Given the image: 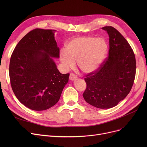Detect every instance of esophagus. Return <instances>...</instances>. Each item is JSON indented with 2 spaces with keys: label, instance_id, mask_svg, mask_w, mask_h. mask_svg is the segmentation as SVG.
I'll list each match as a JSON object with an SVG mask.
<instances>
[{
  "label": "esophagus",
  "instance_id": "esophagus-1",
  "mask_svg": "<svg viewBox=\"0 0 147 147\" xmlns=\"http://www.w3.org/2000/svg\"><path fill=\"white\" fill-rule=\"evenodd\" d=\"M69 80H76L77 78H78V77H77L73 73H70V74H69Z\"/></svg>",
  "mask_w": 147,
  "mask_h": 147
}]
</instances>
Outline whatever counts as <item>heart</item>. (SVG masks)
I'll return each mask as SVG.
<instances>
[{
  "label": "heart",
  "mask_w": 147,
  "mask_h": 147,
  "mask_svg": "<svg viewBox=\"0 0 147 147\" xmlns=\"http://www.w3.org/2000/svg\"><path fill=\"white\" fill-rule=\"evenodd\" d=\"M107 45L101 38L92 36H79L69 41L65 51L60 52V59L67 68L74 67L75 61L84 73L95 71L104 60Z\"/></svg>",
  "instance_id": "heart-1"
}]
</instances>
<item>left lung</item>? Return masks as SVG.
Segmentation results:
<instances>
[{
    "mask_svg": "<svg viewBox=\"0 0 147 147\" xmlns=\"http://www.w3.org/2000/svg\"><path fill=\"white\" fill-rule=\"evenodd\" d=\"M109 36V56L96 71L86 75L84 100L98 109L116 106L132 88L136 74L134 52L121 33L111 26L102 28Z\"/></svg>",
    "mask_w": 147,
    "mask_h": 147,
    "instance_id": "1",
    "label": "left lung"
}]
</instances>
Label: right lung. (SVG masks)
Listing matches in <instances>:
<instances>
[{"label":"right lung","instance_id":"obj_1","mask_svg":"<svg viewBox=\"0 0 147 147\" xmlns=\"http://www.w3.org/2000/svg\"><path fill=\"white\" fill-rule=\"evenodd\" d=\"M55 30L36 28L18 42L9 63L11 87L20 102L35 111L49 109L59 101L68 82L51 58L59 57Z\"/></svg>","mask_w":147,"mask_h":147}]
</instances>
